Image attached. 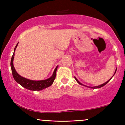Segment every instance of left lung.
<instances>
[{"label": "left lung", "instance_id": "1", "mask_svg": "<svg viewBox=\"0 0 125 125\" xmlns=\"http://www.w3.org/2000/svg\"><path fill=\"white\" fill-rule=\"evenodd\" d=\"M116 71H115V73H116ZM113 76H114V74H113ZM112 77H113V76H112ZM74 79H76V81L77 82V83H78L79 84H82V85H83V84H82L80 82H79L78 81H77V79L76 78V77H74ZM112 79V77H111V78L108 81H107L106 82H105V83H104L102 84H100V85H99V86H94V87H90V88H93V89H96V88H100V87H101L104 86L106 84H107V83H108V82L109 81H110V79ZM83 86H84V85H83Z\"/></svg>", "mask_w": 125, "mask_h": 125}]
</instances>
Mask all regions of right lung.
I'll list each match as a JSON object with an SVG mask.
<instances>
[{
	"instance_id": "obj_1",
	"label": "right lung",
	"mask_w": 125,
	"mask_h": 125,
	"mask_svg": "<svg viewBox=\"0 0 125 125\" xmlns=\"http://www.w3.org/2000/svg\"><path fill=\"white\" fill-rule=\"evenodd\" d=\"M18 43L16 44L15 46V49H14V53L13 54L12 59H11L10 62V66L11 69H12V75L13 76V78L18 82L19 83L21 86L23 87H25L26 89L31 90H33V91H36V90H41L43 89L46 88L50 86H51L53 83L54 80L55 79L56 77V71L58 69V66L55 68L54 69L53 75L50 77V78L46 80H43V81H31V80L28 79H26L25 77H21L20 76L18 73L16 71L15 67L13 66V59H14V56H15V51L16 49L17 48Z\"/></svg>"
}]
</instances>
